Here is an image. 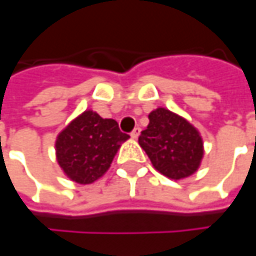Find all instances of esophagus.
Returning <instances> with one entry per match:
<instances>
[{"label":"esophagus","mask_w":256,"mask_h":256,"mask_svg":"<svg viewBox=\"0 0 256 256\" xmlns=\"http://www.w3.org/2000/svg\"><path fill=\"white\" fill-rule=\"evenodd\" d=\"M140 135H141V128H140V126H136V128L132 132H131V138H132V140H136V138H138Z\"/></svg>","instance_id":"esophagus-1"}]
</instances>
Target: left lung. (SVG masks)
I'll return each mask as SVG.
<instances>
[{
	"mask_svg": "<svg viewBox=\"0 0 256 256\" xmlns=\"http://www.w3.org/2000/svg\"><path fill=\"white\" fill-rule=\"evenodd\" d=\"M148 118L150 124L138 142L154 168L175 181L198 171L204 158L201 132L188 120L162 106L150 112Z\"/></svg>",
	"mask_w": 256,
	"mask_h": 256,
	"instance_id": "obj_1",
	"label": "left lung"
}]
</instances>
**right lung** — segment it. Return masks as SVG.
<instances>
[{
    "label": "right lung",
    "instance_id": "right-lung-1",
    "mask_svg": "<svg viewBox=\"0 0 256 256\" xmlns=\"http://www.w3.org/2000/svg\"><path fill=\"white\" fill-rule=\"evenodd\" d=\"M128 138L115 120L85 110L56 135V162L71 181L92 184L110 170L114 156Z\"/></svg>",
    "mask_w": 256,
    "mask_h": 256
}]
</instances>
